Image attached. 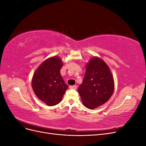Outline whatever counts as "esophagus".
<instances>
[{
  "instance_id": "34e87169",
  "label": "esophagus",
  "mask_w": 146,
  "mask_h": 146,
  "mask_svg": "<svg viewBox=\"0 0 146 146\" xmlns=\"http://www.w3.org/2000/svg\"><path fill=\"white\" fill-rule=\"evenodd\" d=\"M70 88H71V89H74V90H76L77 89V86L76 85H73V86H69Z\"/></svg>"
}]
</instances>
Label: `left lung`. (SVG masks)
<instances>
[{"label": "left lung", "instance_id": "1", "mask_svg": "<svg viewBox=\"0 0 146 146\" xmlns=\"http://www.w3.org/2000/svg\"><path fill=\"white\" fill-rule=\"evenodd\" d=\"M114 90V78L108 66L100 57H92L86 64L85 77L78 88L83 105L91 110L100 107L110 99Z\"/></svg>", "mask_w": 146, "mask_h": 146}]
</instances>
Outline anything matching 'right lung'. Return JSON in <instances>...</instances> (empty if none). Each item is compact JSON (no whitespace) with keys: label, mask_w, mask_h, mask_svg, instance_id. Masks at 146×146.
<instances>
[{"label":"right lung","mask_w":146,"mask_h":146,"mask_svg":"<svg viewBox=\"0 0 146 146\" xmlns=\"http://www.w3.org/2000/svg\"><path fill=\"white\" fill-rule=\"evenodd\" d=\"M63 61L58 56L45 60L35 70L32 79L34 93L48 106H54L62 100L68 86L60 74Z\"/></svg>","instance_id":"obj_1"}]
</instances>
